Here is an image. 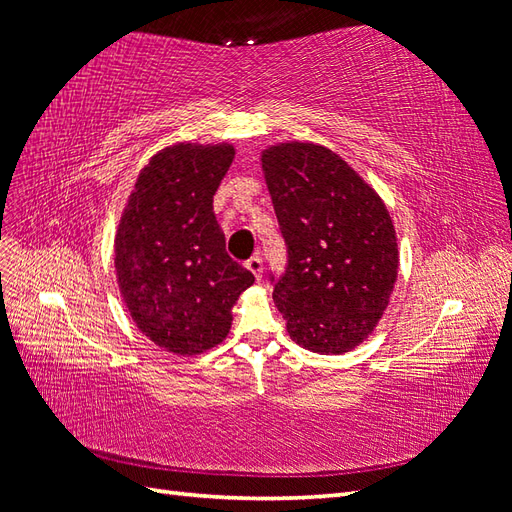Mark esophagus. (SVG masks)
Listing matches in <instances>:
<instances>
[{"label":"esophagus","instance_id":"34e87169","mask_svg":"<svg viewBox=\"0 0 512 512\" xmlns=\"http://www.w3.org/2000/svg\"><path fill=\"white\" fill-rule=\"evenodd\" d=\"M245 267L252 271V275L256 277V280H258V282L262 280V258H260L258 254H256V256H252L250 260H247V262H245Z\"/></svg>","mask_w":512,"mask_h":512}]
</instances>
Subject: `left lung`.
Here are the masks:
<instances>
[{"label": "left lung", "instance_id": "1", "mask_svg": "<svg viewBox=\"0 0 512 512\" xmlns=\"http://www.w3.org/2000/svg\"><path fill=\"white\" fill-rule=\"evenodd\" d=\"M262 170L288 252L286 271L269 280L292 342L348 352L374 331L397 280L391 215L327 147H271Z\"/></svg>", "mask_w": 512, "mask_h": 512}]
</instances>
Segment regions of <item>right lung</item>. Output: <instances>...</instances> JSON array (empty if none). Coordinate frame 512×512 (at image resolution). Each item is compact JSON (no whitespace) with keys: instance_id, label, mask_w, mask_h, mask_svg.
I'll list each match as a JSON object with an SVG mask.
<instances>
[{"instance_id":"add662e5","label":"right lung","mask_w":512,"mask_h":512,"mask_svg":"<svg viewBox=\"0 0 512 512\" xmlns=\"http://www.w3.org/2000/svg\"><path fill=\"white\" fill-rule=\"evenodd\" d=\"M230 145L166 147L141 170L115 237L121 297L138 331L175 354L224 342L230 309L254 275L226 254L213 196Z\"/></svg>"}]
</instances>
